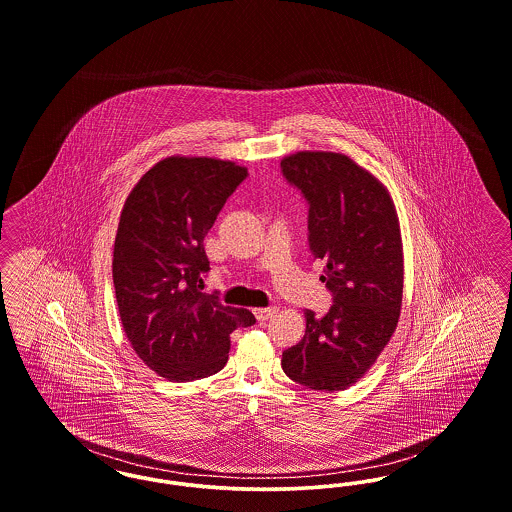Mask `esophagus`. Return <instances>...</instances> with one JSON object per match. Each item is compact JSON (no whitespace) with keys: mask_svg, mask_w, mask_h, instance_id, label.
<instances>
[{"mask_svg":"<svg viewBox=\"0 0 512 512\" xmlns=\"http://www.w3.org/2000/svg\"><path fill=\"white\" fill-rule=\"evenodd\" d=\"M275 312H277V308H256L254 315L258 321H267Z\"/></svg>","mask_w":512,"mask_h":512,"instance_id":"34e87169","label":"esophagus"}]
</instances>
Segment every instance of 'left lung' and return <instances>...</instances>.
<instances>
[{
	"label": "left lung",
	"instance_id": "obj_1",
	"mask_svg": "<svg viewBox=\"0 0 512 512\" xmlns=\"http://www.w3.org/2000/svg\"><path fill=\"white\" fill-rule=\"evenodd\" d=\"M281 172L308 200V243L333 294L323 317L306 310L304 338L283 352V371L319 392L356 384L392 338L403 296V248L388 189L350 156L300 151Z\"/></svg>",
	"mask_w": 512,
	"mask_h": 512
}]
</instances>
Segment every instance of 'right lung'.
Masks as SVG:
<instances>
[{
	"label": "right lung",
	"instance_id": "obj_1",
	"mask_svg": "<svg viewBox=\"0 0 512 512\" xmlns=\"http://www.w3.org/2000/svg\"><path fill=\"white\" fill-rule=\"evenodd\" d=\"M248 172L231 160L168 156L137 181L114 241L112 281L124 333L143 363L172 382L216 375L248 310L202 292L204 237Z\"/></svg>",
	"mask_w": 512,
	"mask_h": 512
}]
</instances>
